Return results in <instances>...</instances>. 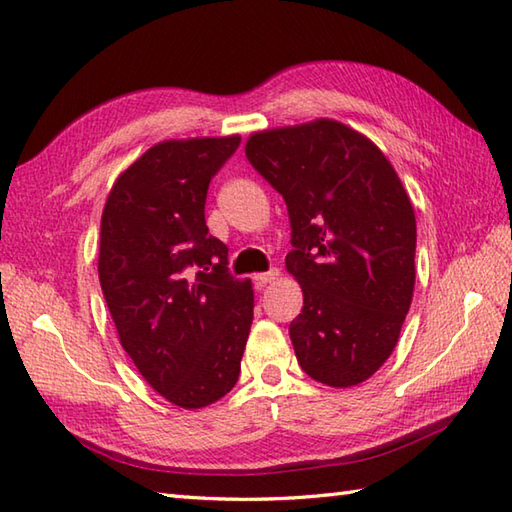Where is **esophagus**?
Returning <instances> with one entry per match:
<instances>
[{"label":"esophagus","mask_w":512,"mask_h":512,"mask_svg":"<svg viewBox=\"0 0 512 512\" xmlns=\"http://www.w3.org/2000/svg\"><path fill=\"white\" fill-rule=\"evenodd\" d=\"M279 277V270L277 268H273V270H268V273H259V275H255L253 277V281H255V286L257 288H264V286H268V284H273V281Z\"/></svg>","instance_id":"obj_1"}]
</instances>
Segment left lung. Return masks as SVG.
<instances>
[{"instance_id": "1", "label": "left lung", "mask_w": 512, "mask_h": 512, "mask_svg": "<svg viewBox=\"0 0 512 512\" xmlns=\"http://www.w3.org/2000/svg\"><path fill=\"white\" fill-rule=\"evenodd\" d=\"M246 158L288 206L301 369L330 387L363 383L394 352L416 284V215L398 173L330 118L253 134Z\"/></svg>"}]
</instances>
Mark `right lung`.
Listing matches in <instances>:
<instances>
[{"label":"right lung","instance_id":"1","mask_svg":"<svg viewBox=\"0 0 512 512\" xmlns=\"http://www.w3.org/2000/svg\"><path fill=\"white\" fill-rule=\"evenodd\" d=\"M239 136L165 140L123 171L101 217L99 279L123 350L160 396L184 409L239 378L253 288L228 273L209 233L206 191Z\"/></svg>","mask_w":512,"mask_h":512}]
</instances>
